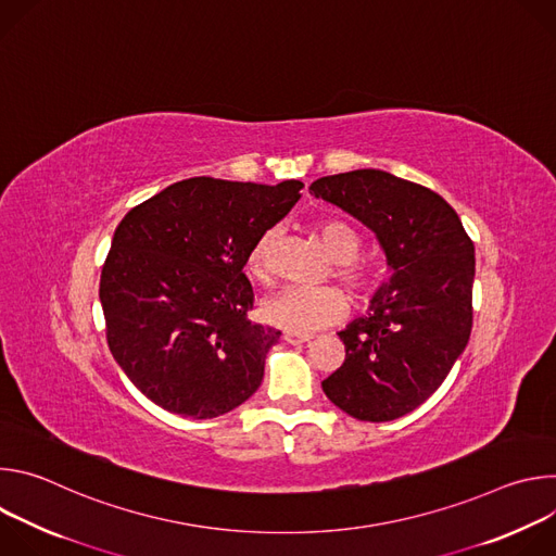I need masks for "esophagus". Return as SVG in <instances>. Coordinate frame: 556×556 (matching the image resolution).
Returning <instances> with one entry per match:
<instances>
[{"mask_svg": "<svg viewBox=\"0 0 556 556\" xmlns=\"http://www.w3.org/2000/svg\"><path fill=\"white\" fill-rule=\"evenodd\" d=\"M312 337H307V334H292V332H286L283 334V341L286 343H290V345H301V343H307Z\"/></svg>", "mask_w": 556, "mask_h": 556, "instance_id": "obj_1", "label": "esophagus"}]
</instances>
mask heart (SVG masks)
<instances>
[{
    "mask_svg": "<svg viewBox=\"0 0 556 556\" xmlns=\"http://www.w3.org/2000/svg\"><path fill=\"white\" fill-rule=\"evenodd\" d=\"M326 253L337 262L334 275L356 294H363L374 283L371 268L356 262L361 253L358 232L343 219H326L314 228ZM275 230H266L249 255V273L255 279L266 281L270 273V253L275 244ZM348 312V299L341 290L332 286L324 288H303L290 286L275 296L266 299L262 305L264 319L292 334H309L321 328H328L343 319Z\"/></svg>",
    "mask_w": 556,
    "mask_h": 556,
    "instance_id": "obj_1",
    "label": "heart"
}]
</instances>
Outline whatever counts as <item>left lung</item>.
Masks as SVG:
<instances>
[{
  "label": "left lung",
  "instance_id": "1",
  "mask_svg": "<svg viewBox=\"0 0 556 556\" xmlns=\"http://www.w3.org/2000/svg\"><path fill=\"white\" fill-rule=\"evenodd\" d=\"M309 193L369 228L391 273L339 332L345 363L321 387L356 420H395L429 399L468 343L475 247L446 200L380 169L319 178Z\"/></svg>",
  "mask_w": 556,
  "mask_h": 556
}]
</instances>
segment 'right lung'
<instances>
[{
    "mask_svg": "<svg viewBox=\"0 0 556 556\" xmlns=\"http://www.w3.org/2000/svg\"><path fill=\"white\" fill-rule=\"evenodd\" d=\"M301 189L189 178L121 219L99 299L110 352L151 403L206 420L257 391L281 332L247 319L255 294L244 266Z\"/></svg>",
    "mask_w": 556,
    "mask_h": 556,
    "instance_id": "add662e5",
    "label": "right lung"
}]
</instances>
